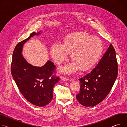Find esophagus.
Returning <instances> with one entry per match:
<instances>
[{
    "label": "esophagus",
    "mask_w": 127,
    "mask_h": 127,
    "mask_svg": "<svg viewBox=\"0 0 127 127\" xmlns=\"http://www.w3.org/2000/svg\"><path fill=\"white\" fill-rule=\"evenodd\" d=\"M61 79L62 80L64 81H67L68 80H69V79H68V78H65V77H61Z\"/></svg>",
    "instance_id": "obj_1"
}]
</instances>
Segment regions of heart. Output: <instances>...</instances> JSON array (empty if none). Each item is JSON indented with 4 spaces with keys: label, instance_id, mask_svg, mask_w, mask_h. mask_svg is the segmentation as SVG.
Masks as SVG:
<instances>
[{
    "label": "heart",
    "instance_id": "obj_1",
    "mask_svg": "<svg viewBox=\"0 0 127 127\" xmlns=\"http://www.w3.org/2000/svg\"><path fill=\"white\" fill-rule=\"evenodd\" d=\"M103 51V43L99 38L92 37L87 33H73L66 37L63 44L54 43L50 53L55 62L61 64L71 53L73 62L61 68L65 73H71L80 68L83 71L91 68L98 61Z\"/></svg>",
    "mask_w": 127,
    "mask_h": 127
}]
</instances>
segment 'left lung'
Wrapping results in <instances>:
<instances>
[{
    "label": "left lung",
    "instance_id": "left-lung-1",
    "mask_svg": "<svg viewBox=\"0 0 127 127\" xmlns=\"http://www.w3.org/2000/svg\"><path fill=\"white\" fill-rule=\"evenodd\" d=\"M117 74L115 50L110 44L95 68L79 79L80 92L76 95L78 102L85 107H94L102 102L110 92Z\"/></svg>",
    "mask_w": 127,
    "mask_h": 127
}]
</instances>
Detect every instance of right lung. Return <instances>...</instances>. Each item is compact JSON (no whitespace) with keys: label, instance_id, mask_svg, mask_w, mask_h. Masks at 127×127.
<instances>
[{"label":"right lung","instance_id":"obj_1","mask_svg":"<svg viewBox=\"0 0 127 127\" xmlns=\"http://www.w3.org/2000/svg\"><path fill=\"white\" fill-rule=\"evenodd\" d=\"M37 33L30 36L16 45L11 63L12 77L22 95L28 101L37 106L43 107L51 102L54 85L60 80L56 74V66L50 61L42 67L33 66L25 60L21 54L23 45Z\"/></svg>","mask_w":127,"mask_h":127}]
</instances>
